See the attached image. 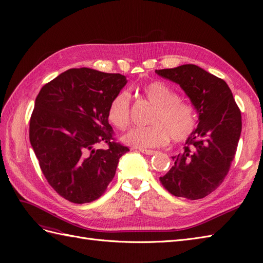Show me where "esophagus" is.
I'll list each match as a JSON object with an SVG mask.
<instances>
[{
	"mask_svg": "<svg viewBox=\"0 0 263 263\" xmlns=\"http://www.w3.org/2000/svg\"><path fill=\"white\" fill-rule=\"evenodd\" d=\"M142 154H145V155H148V156H151V155H155V154H157V151L156 150H147V149H144V150H140Z\"/></svg>",
	"mask_w": 263,
	"mask_h": 263,
	"instance_id": "1",
	"label": "esophagus"
}]
</instances>
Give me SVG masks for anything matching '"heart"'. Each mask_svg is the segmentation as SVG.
I'll list each match as a JSON object with an SVG mask.
<instances>
[{
    "instance_id": "obj_1",
    "label": "heart",
    "mask_w": 263,
    "mask_h": 263,
    "mask_svg": "<svg viewBox=\"0 0 263 263\" xmlns=\"http://www.w3.org/2000/svg\"><path fill=\"white\" fill-rule=\"evenodd\" d=\"M142 97L153 104L145 127H132L123 136L125 145L137 149H150L164 145L169 138L183 141L190 137L196 127V112L193 105L179 99V94L163 82H153L139 89ZM108 122L122 129L129 122V94L118 92L107 109Z\"/></svg>"
}]
</instances>
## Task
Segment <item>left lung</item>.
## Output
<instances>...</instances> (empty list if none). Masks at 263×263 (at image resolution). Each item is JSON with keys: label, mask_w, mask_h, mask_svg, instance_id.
<instances>
[{"label": "left lung", "mask_w": 263, "mask_h": 263, "mask_svg": "<svg viewBox=\"0 0 263 263\" xmlns=\"http://www.w3.org/2000/svg\"><path fill=\"white\" fill-rule=\"evenodd\" d=\"M185 92L198 115L197 127L174 165L160 178L178 197L198 200L224 181L241 134V113L227 83L195 65L156 70Z\"/></svg>", "instance_id": "8db88e82"}]
</instances>
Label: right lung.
Instances as JSON below:
<instances>
[{
  "mask_svg": "<svg viewBox=\"0 0 263 263\" xmlns=\"http://www.w3.org/2000/svg\"><path fill=\"white\" fill-rule=\"evenodd\" d=\"M126 77L89 68L69 69L38 93L29 140L45 178L66 200L83 204L99 198L129 149L114 142L108 105ZM106 142L107 149L95 145Z\"/></svg>",
  "mask_w": 263,
  "mask_h": 263,
  "instance_id": "obj_1",
  "label": "right lung"
}]
</instances>
